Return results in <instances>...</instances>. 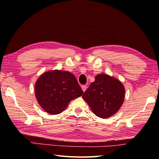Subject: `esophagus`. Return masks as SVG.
<instances>
[{
	"mask_svg": "<svg viewBox=\"0 0 159 159\" xmlns=\"http://www.w3.org/2000/svg\"><path fill=\"white\" fill-rule=\"evenodd\" d=\"M81 88H82V91H84H84L86 90V89H87V86H86V85H82L81 86Z\"/></svg>",
	"mask_w": 159,
	"mask_h": 159,
	"instance_id": "esophagus-1",
	"label": "esophagus"
}]
</instances>
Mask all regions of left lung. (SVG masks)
Wrapping results in <instances>:
<instances>
[{
    "label": "left lung",
    "instance_id": "8db88e82",
    "mask_svg": "<svg viewBox=\"0 0 159 159\" xmlns=\"http://www.w3.org/2000/svg\"><path fill=\"white\" fill-rule=\"evenodd\" d=\"M122 83L106 74H99L85 91L82 98L98 117L109 118L118 111L124 98Z\"/></svg>",
    "mask_w": 159,
    "mask_h": 159
}]
</instances>
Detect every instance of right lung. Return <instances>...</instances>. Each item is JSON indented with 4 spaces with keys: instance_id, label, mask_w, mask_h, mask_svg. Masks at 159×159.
Instances as JSON below:
<instances>
[{
    "instance_id": "1",
    "label": "right lung",
    "mask_w": 159,
    "mask_h": 159,
    "mask_svg": "<svg viewBox=\"0 0 159 159\" xmlns=\"http://www.w3.org/2000/svg\"><path fill=\"white\" fill-rule=\"evenodd\" d=\"M35 91L41 107L52 115L61 113L71 101L83 94L72 73L58 70L42 75L36 82Z\"/></svg>"
}]
</instances>
